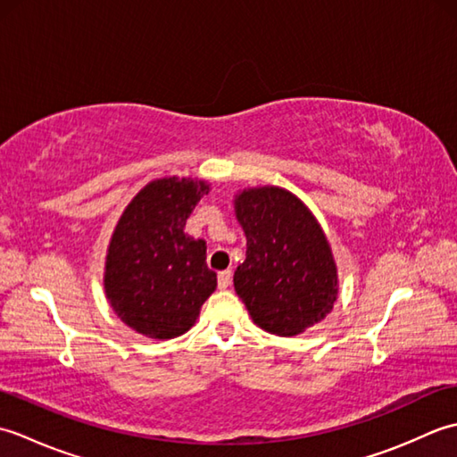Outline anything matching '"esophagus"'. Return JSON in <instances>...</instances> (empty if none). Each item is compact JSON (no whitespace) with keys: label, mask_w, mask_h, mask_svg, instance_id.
Here are the masks:
<instances>
[{"label":"esophagus","mask_w":457,"mask_h":457,"mask_svg":"<svg viewBox=\"0 0 457 457\" xmlns=\"http://www.w3.org/2000/svg\"><path fill=\"white\" fill-rule=\"evenodd\" d=\"M229 283H231V270H221L218 275V287L223 290L229 287Z\"/></svg>","instance_id":"obj_1"}]
</instances>
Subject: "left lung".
I'll list each match as a JSON object with an SVG mask.
<instances>
[{"mask_svg":"<svg viewBox=\"0 0 457 457\" xmlns=\"http://www.w3.org/2000/svg\"><path fill=\"white\" fill-rule=\"evenodd\" d=\"M245 231V261L234 275L237 296L269 334L296 336L324 320L337 296L332 249L295 194L277 187L249 188L236 198Z\"/></svg>","mask_w":457,"mask_h":457,"instance_id":"left-lung-1","label":"left lung"}]
</instances>
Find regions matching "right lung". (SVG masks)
I'll list each match as a JSON object with an SVG mask.
<instances>
[{
    "label": "right lung",
    "mask_w": 457,
    "mask_h": 457,
    "mask_svg": "<svg viewBox=\"0 0 457 457\" xmlns=\"http://www.w3.org/2000/svg\"><path fill=\"white\" fill-rule=\"evenodd\" d=\"M208 190L204 180H153L115 226L105 259V295L135 332L154 339L188 332L216 290V273L206 265V241L184 231Z\"/></svg>",
    "instance_id": "1"
}]
</instances>
